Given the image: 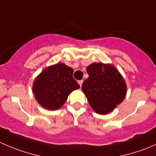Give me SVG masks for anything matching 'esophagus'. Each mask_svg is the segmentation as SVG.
Segmentation results:
<instances>
[{
    "mask_svg": "<svg viewBox=\"0 0 156 156\" xmlns=\"http://www.w3.org/2000/svg\"><path fill=\"white\" fill-rule=\"evenodd\" d=\"M78 84H79L80 87H81V85H82L83 81H82V80H80V81H78Z\"/></svg>",
    "mask_w": 156,
    "mask_h": 156,
    "instance_id": "1",
    "label": "esophagus"
}]
</instances>
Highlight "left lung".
I'll use <instances>...</instances> for the list:
<instances>
[{
	"instance_id": "left-lung-1",
	"label": "left lung",
	"mask_w": 156,
	"mask_h": 156,
	"mask_svg": "<svg viewBox=\"0 0 156 156\" xmlns=\"http://www.w3.org/2000/svg\"><path fill=\"white\" fill-rule=\"evenodd\" d=\"M89 75L83 82V92L91 108L100 115L111 112L120 104L127 94L123 76L112 64L94 62L87 67Z\"/></svg>"
}]
</instances>
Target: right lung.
Segmentation results:
<instances>
[{
  "mask_svg": "<svg viewBox=\"0 0 156 156\" xmlns=\"http://www.w3.org/2000/svg\"><path fill=\"white\" fill-rule=\"evenodd\" d=\"M73 72L62 62L44 69L33 82L32 92L37 103L52 111L62 107L69 94L80 87L73 78Z\"/></svg>",
  "mask_w": 156,
  "mask_h": 156,
  "instance_id": "1",
  "label": "right lung"
}]
</instances>
